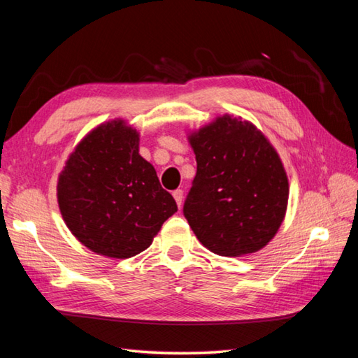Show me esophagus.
<instances>
[{
	"instance_id": "obj_1",
	"label": "esophagus",
	"mask_w": 358,
	"mask_h": 358,
	"mask_svg": "<svg viewBox=\"0 0 358 358\" xmlns=\"http://www.w3.org/2000/svg\"><path fill=\"white\" fill-rule=\"evenodd\" d=\"M172 196H173L175 201H177L178 208H181V205H183V191H181V189L173 191V192H172Z\"/></svg>"
}]
</instances>
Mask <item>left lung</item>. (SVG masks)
Segmentation results:
<instances>
[{
    "mask_svg": "<svg viewBox=\"0 0 358 358\" xmlns=\"http://www.w3.org/2000/svg\"><path fill=\"white\" fill-rule=\"evenodd\" d=\"M197 173L183 214L199 241L222 257L268 244L288 205V178L274 147L250 122L222 115L191 134Z\"/></svg>",
    "mask_w": 358,
    "mask_h": 358,
    "instance_id": "1",
    "label": "left lung"
}]
</instances>
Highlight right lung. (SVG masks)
Wrapping results in <instances>:
<instances>
[{
    "mask_svg": "<svg viewBox=\"0 0 358 358\" xmlns=\"http://www.w3.org/2000/svg\"><path fill=\"white\" fill-rule=\"evenodd\" d=\"M57 201L78 241L111 258L144 252L178 210L123 120L103 123L78 144L59 175Z\"/></svg>",
    "mask_w": 358,
    "mask_h": 358,
    "instance_id": "right-lung-1",
    "label": "right lung"
}]
</instances>
